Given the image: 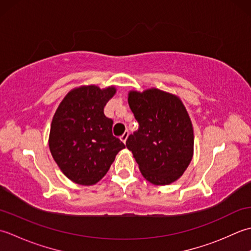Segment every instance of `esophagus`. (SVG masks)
<instances>
[{
	"label": "esophagus",
	"mask_w": 251,
	"mask_h": 251,
	"mask_svg": "<svg viewBox=\"0 0 251 251\" xmlns=\"http://www.w3.org/2000/svg\"><path fill=\"white\" fill-rule=\"evenodd\" d=\"M127 136H129V132H127V131H126V132L124 133V134H122V135L120 136V140H121L122 142H124L125 144H126V140H127Z\"/></svg>",
	"instance_id": "obj_1"
}]
</instances>
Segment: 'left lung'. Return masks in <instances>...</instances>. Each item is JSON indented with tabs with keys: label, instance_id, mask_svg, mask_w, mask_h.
Listing matches in <instances>:
<instances>
[{
	"label": "left lung",
	"instance_id": "1",
	"mask_svg": "<svg viewBox=\"0 0 251 251\" xmlns=\"http://www.w3.org/2000/svg\"><path fill=\"white\" fill-rule=\"evenodd\" d=\"M127 101L140 126L126 145L142 176L155 185L176 181L194 154V131L185 106L176 95L155 88L130 91Z\"/></svg>",
	"mask_w": 251,
	"mask_h": 251
}]
</instances>
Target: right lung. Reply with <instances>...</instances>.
<instances>
[{"label": "right lung", "instance_id": "obj_1", "mask_svg": "<svg viewBox=\"0 0 251 251\" xmlns=\"http://www.w3.org/2000/svg\"><path fill=\"white\" fill-rule=\"evenodd\" d=\"M115 94V86H80L64 97L53 117L50 154L61 172L80 185L101 180L126 147L112 135L114 121L104 115V107Z\"/></svg>", "mask_w": 251, "mask_h": 251}]
</instances>
